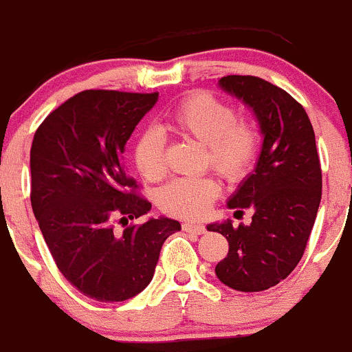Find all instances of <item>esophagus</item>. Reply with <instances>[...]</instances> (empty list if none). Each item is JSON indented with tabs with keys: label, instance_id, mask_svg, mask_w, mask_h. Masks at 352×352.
<instances>
[{
	"label": "esophagus",
	"instance_id": "1",
	"mask_svg": "<svg viewBox=\"0 0 352 352\" xmlns=\"http://www.w3.org/2000/svg\"><path fill=\"white\" fill-rule=\"evenodd\" d=\"M183 231L185 232H190V234H204L206 232V227L203 223H195V222H185L183 223Z\"/></svg>",
	"mask_w": 352,
	"mask_h": 352
}]
</instances>
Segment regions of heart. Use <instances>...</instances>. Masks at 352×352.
<instances>
[{
  "mask_svg": "<svg viewBox=\"0 0 352 352\" xmlns=\"http://www.w3.org/2000/svg\"><path fill=\"white\" fill-rule=\"evenodd\" d=\"M167 129L176 135L192 139L206 149L204 164L229 182L243 179L252 169L259 149V133L250 121L238 120L234 107L211 95L197 93L182 102L167 118ZM133 162L148 182L166 174V141L160 130L146 129L133 144ZM220 185L211 176L182 178L167 183L158 192L162 211L197 219L219 197Z\"/></svg>",
  "mask_w": 352,
  "mask_h": 352,
  "instance_id": "b5f03b06",
  "label": "heart"
}]
</instances>
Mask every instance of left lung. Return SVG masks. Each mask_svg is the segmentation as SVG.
Listing matches in <instances>:
<instances>
[{
  "label": "left lung",
  "mask_w": 352,
  "mask_h": 352,
  "mask_svg": "<svg viewBox=\"0 0 352 352\" xmlns=\"http://www.w3.org/2000/svg\"><path fill=\"white\" fill-rule=\"evenodd\" d=\"M219 86L254 113L263 146L254 170L227 201L231 210L254 211L250 226H208L229 241L214 273L234 291H266L296 268L316 222L322 188L316 135L305 109L275 84L227 76Z\"/></svg>",
  "instance_id": "obj_1"
}]
</instances>
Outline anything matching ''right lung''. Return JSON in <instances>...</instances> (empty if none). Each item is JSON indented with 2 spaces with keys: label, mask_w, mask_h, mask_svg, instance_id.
<instances>
[{
  "label": "right lung",
  "mask_w": 352,
  "mask_h": 352,
  "mask_svg": "<svg viewBox=\"0 0 352 352\" xmlns=\"http://www.w3.org/2000/svg\"><path fill=\"white\" fill-rule=\"evenodd\" d=\"M158 93L88 89L52 111L30 153L31 206L56 266L96 301H125L148 287L160 248L182 231L157 217L114 231L151 210L123 164L125 144Z\"/></svg>",
  "instance_id": "add662e5"
}]
</instances>
